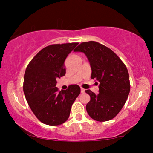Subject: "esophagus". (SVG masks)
Listing matches in <instances>:
<instances>
[{
    "mask_svg": "<svg viewBox=\"0 0 153 153\" xmlns=\"http://www.w3.org/2000/svg\"><path fill=\"white\" fill-rule=\"evenodd\" d=\"M81 93H85V89H83V88H81Z\"/></svg>",
    "mask_w": 153,
    "mask_h": 153,
    "instance_id": "esophagus-1",
    "label": "esophagus"
}]
</instances>
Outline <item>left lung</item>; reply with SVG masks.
<instances>
[{
  "instance_id": "1",
  "label": "left lung",
  "mask_w": 153,
  "mask_h": 153,
  "mask_svg": "<svg viewBox=\"0 0 153 153\" xmlns=\"http://www.w3.org/2000/svg\"><path fill=\"white\" fill-rule=\"evenodd\" d=\"M83 52L91 64V79L99 81V92L85 93L91 97L88 114L100 122L115 118L126 102L130 91L128 70L120 58L109 48L95 41L82 42L74 50Z\"/></svg>"
}]
</instances>
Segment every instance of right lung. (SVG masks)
Masks as SVG:
<instances>
[{
  "label": "right lung",
  "mask_w": 153,
  "mask_h": 153,
  "mask_svg": "<svg viewBox=\"0 0 153 153\" xmlns=\"http://www.w3.org/2000/svg\"><path fill=\"white\" fill-rule=\"evenodd\" d=\"M78 44L47 46L27 66L23 85L25 97L33 114L44 124L56 126L65 122L80 94V87L76 84L61 91L56 87V79L65 75V60Z\"/></svg>",
  "instance_id": "obj_1"
}]
</instances>
